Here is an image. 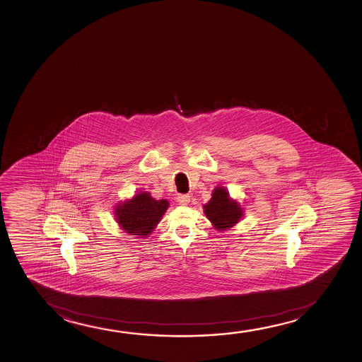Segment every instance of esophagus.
<instances>
[{
  "label": "esophagus",
  "instance_id": "34e87169",
  "mask_svg": "<svg viewBox=\"0 0 362 362\" xmlns=\"http://www.w3.org/2000/svg\"><path fill=\"white\" fill-rule=\"evenodd\" d=\"M177 202L180 205H188L190 203V197H189L188 194H179L178 197H177Z\"/></svg>",
  "mask_w": 362,
  "mask_h": 362
}]
</instances>
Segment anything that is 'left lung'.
Returning <instances> with one entry per match:
<instances>
[{
  "instance_id": "8db88e82",
  "label": "left lung",
  "mask_w": 362,
  "mask_h": 362,
  "mask_svg": "<svg viewBox=\"0 0 362 362\" xmlns=\"http://www.w3.org/2000/svg\"><path fill=\"white\" fill-rule=\"evenodd\" d=\"M243 208L238 200L231 198L223 187H216L211 194V199L204 205V214L218 231L231 228L243 218Z\"/></svg>"
}]
</instances>
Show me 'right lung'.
<instances>
[{
  "label": "right lung",
  "instance_id": "right-lung-1",
  "mask_svg": "<svg viewBox=\"0 0 362 362\" xmlns=\"http://www.w3.org/2000/svg\"><path fill=\"white\" fill-rule=\"evenodd\" d=\"M169 208L165 199H154L149 192H139L131 199L115 206L116 223L124 233L139 238H148Z\"/></svg>",
  "mask_w": 362,
  "mask_h": 362
}]
</instances>
